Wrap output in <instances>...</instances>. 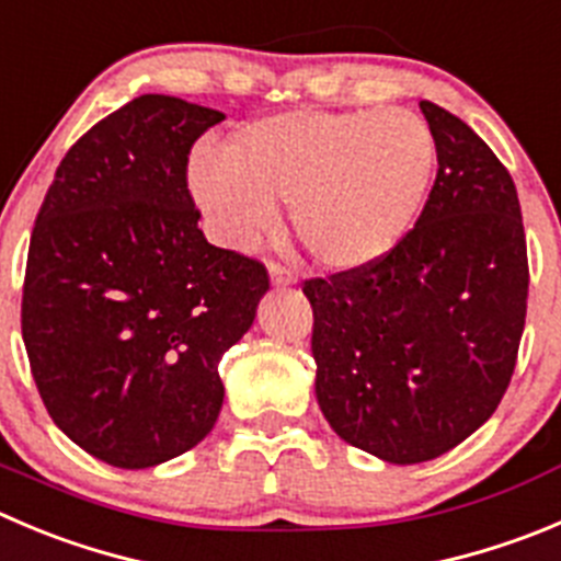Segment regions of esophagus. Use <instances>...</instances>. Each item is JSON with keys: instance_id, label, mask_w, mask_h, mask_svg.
Segmentation results:
<instances>
[{"instance_id": "esophagus-1", "label": "esophagus", "mask_w": 561, "mask_h": 561, "mask_svg": "<svg viewBox=\"0 0 561 561\" xmlns=\"http://www.w3.org/2000/svg\"><path fill=\"white\" fill-rule=\"evenodd\" d=\"M270 280L272 286H295L297 284V272L286 264H277V261H270Z\"/></svg>"}]
</instances>
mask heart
I'll list each match as a JSON object with an SVG mask.
<instances>
[{
  "instance_id": "b5f03b06",
  "label": "heart",
  "mask_w": 561,
  "mask_h": 561,
  "mask_svg": "<svg viewBox=\"0 0 561 561\" xmlns=\"http://www.w3.org/2000/svg\"><path fill=\"white\" fill-rule=\"evenodd\" d=\"M435 170V137L410 110H297L259 117L226 157L197 153L190 186L215 231L250 248L291 204V226L328 270L377 264L413 228Z\"/></svg>"
}]
</instances>
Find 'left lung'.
<instances>
[{"mask_svg":"<svg viewBox=\"0 0 561 561\" xmlns=\"http://www.w3.org/2000/svg\"><path fill=\"white\" fill-rule=\"evenodd\" d=\"M419 106L437 175L415 228L377 264L302 286L324 419L393 466L446 455L495 413L529 297L515 181L460 117Z\"/></svg>","mask_w":561,"mask_h":561,"instance_id":"left-lung-1","label":"left lung"}]
</instances>
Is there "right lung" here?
<instances>
[{
	"label": "right lung",
	"instance_id": "1",
	"mask_svg": "<svg viewBox=\"0 0 561 561\" xmlns=\"http://www.w3.org/2000/svg\"><path fill=\"white\" fill-rule=\"evenodd\" d=\"M222 112L146 93L79 137L37 211L21 333L51 421L115 468L197 446L220 415L217 364L250 330L270 277L215 248L186 190Z\"/></svg>",
	"mask_w": 561,
	"mask_h": 561
}]
</instances>
